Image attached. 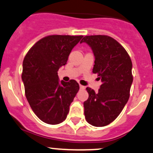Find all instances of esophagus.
Segmentation results:
<instances>
[{
  "label": "esophagus",
  "mask_w": 153,
  "mask_h": 153,
  "mask_svg": "<svg viewBox=\"0 0 153 153\" xmlns=\"http://www.w3.org/2000/svg\"><path fill=\"white\" fill-rule=\"evenodd\" d=\"M79 88H80V90H85V86H82V85H79Z\"/></svg>",
  "instance_id": "1"
}]
</instances>
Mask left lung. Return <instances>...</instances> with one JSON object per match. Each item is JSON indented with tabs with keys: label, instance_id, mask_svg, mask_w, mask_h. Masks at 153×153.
<instances>
[{
	"label": "left lung",
	"instance_id": "obj_1",
	"mask_svg": "<svg viewBox=\"0 0 153 153\" xmlns=\"http://www.w3.org/2000/svg\"><path fill=\"white\" fill-rule=\"evenodd\" d=\"M82 42L92 48L95 56L93 73L102 82L96 93L86 88L89 97L84 102V113L88 123L103 127L117 117L128 101L132 62L124 47L108 36H86L80 43Z\"/></svg>",
	"mask_w": 153,
	"mask_h": 153
}]
</instances>
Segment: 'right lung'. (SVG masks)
I'll return each instance as SVG.
<instances>
[{
    "label": "right lung",
    "mask_w": 153,
    "mask_h": 153,
    "mask_svg": "<svg viewBox=\"0 0 153 153\" xmlns=\"http://www.w3.org/2000/svg\"><path fill=\"white\" fill-rule=\"evenodd\" d=\"M82 37L47 36L38 41L25 57L22 79L26 98L44 123L56 125L65 120L70 104L79 90L74 79L59 82L57 71L66 64L72 49Z\"/></svg>",
    "instance_id": "obj_1"
}]
</instances>
